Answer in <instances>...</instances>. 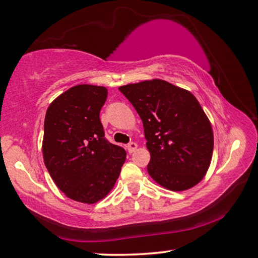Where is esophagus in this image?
Masks as SVG:
<instances>
[{
  "label": "esophagus",
  "instance_id": "esophagus-1",
  "mask_svg": "<svg viewBox=\"0 0 258 258\" xmlns=\"http://www.w3.org/2000/svg\"><path fill=\"white\" fill-rule=\"evenodd\" d=\"M138 148V145L136 142H130V144L126 146V149H127L128 153H133Z\"/></svg>",
  "mask_w": 258,
  "mask_h": 258
}]
</instances>
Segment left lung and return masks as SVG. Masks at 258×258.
I'll list each match as a JSON object with an SVG mask.
<instances>
[{
    "mask_svg": "<svg viewBox=\"0 0 258 258\" xmlns=\"http://www.w3.org/2000/svg\"><path fill=\"white\" fill-rule=\"evenodd\" d=\"M139 113L151 154L147 170L161 186L185 191L201 182L213 154L209 117L189 90L153 79L119 87Z\"/></svg>",
    "mask_w": 258,
    "mask_h": 258,
    "instance_id": "8db88e82",
    "label": "left lung"
}]
</instances>
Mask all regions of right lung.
Instances as JSON below:
<instances>
[{
    "instance_id": "add662e5",
    "label": "right lung",
    "mask_w": 258,
    "mask_h": 258,
    "mask_svg": "<svg viewBox=\"0 0 258 258\" xmlns=\"http://www.w3.org/2000/svg\"><path fill=\"white\" fill-rule=\"evenodd\" d=\"M107 97L103 86L79 84L47 107L43 156L56 186L73 201L95 204L113 189L126 152L106 141L99 111Z\"/></svg>"
}]
</instances>
